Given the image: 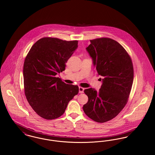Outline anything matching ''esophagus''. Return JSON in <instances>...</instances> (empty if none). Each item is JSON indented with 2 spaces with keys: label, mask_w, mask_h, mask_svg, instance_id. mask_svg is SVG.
I'll use <instances>...</instances> for the list:
<instances>
[{
  "label": "esophagus",
  "mask_w": 155,
  "mask_h": 155,
  "mask_svg": "<svg viewBox=\"0 0 155 155\" xmlns=\"http://www.w3.org/2000/svg\"><path fill=\"white\" fill-rule=\"evenodd\" d=\"M79 91L80 93H83L84 91V88L81 87H79Z\"/></svg>",
  "instance_id": "1"
}]
</instances>
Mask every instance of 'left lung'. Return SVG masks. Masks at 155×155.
Returning a JSON list of instances; mask_svg holds the SVG:
<instances>
[{"label": "left lung", "mask_w": 155, "mask_h": 155, "mask_svg": "<svg viewBox=\"0 0 155 155\" xmlns=\"http://www.w3.org/2000/svg\"><path fill=\"white\" fill-rule=\"evenodd\" d=\"M90 41L86 50L103 79L98 91L92 88L84 90L89 99L83 109L90 118L102 123L115 118L127 104L134 81V68L130 56L118 42L109 38Z\"/></svg>", "instance_id": "obj_1"}]
</instances>
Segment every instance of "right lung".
<instances>
[{"mask_svg":"<svg viewBox=\"0 0 155 155\" xmlns=\"http://www.w3.org/2000/svg\"><path fill=\"white\" fill-rule=\"evenodd\" d=\"M78 41L44 37L37 41L25 59V96L34 111L46 120L65 113L69 102L79 93L77 85L64 83L55 75L65 71L66 63L77 49Z\"/></svg>","mask_w":155,"mask_h":155,"instance_id":"1","label":"right lung"}]
</instances>
